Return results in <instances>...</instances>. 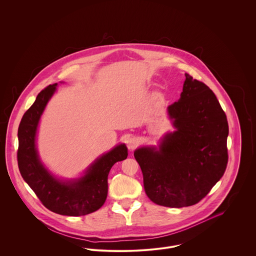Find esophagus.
<instances>
[{"label":"esophagus","instance_id":"esophagus-1","mask_svg":"<svg viewBox=\"0 0 256 256\" xmlns=\"http://www.w3.org/2000/svg\"><path fill=\"white\" fill-rule=\"evenodd\" d=\"M138 145V141L135 137H128L126 139V146L130 150H134Z\"/></svg>","mask_w":256,"mask_h":256}]
</instances>
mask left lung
Masks as SVG:
<instances>
[{
    "label": "left lung",
    "mask_w": 256,
    "mask_h": 256,
    "mask_svg": "<svg viewBox=\"0 0 256 256\" xmlns=\"http://www.w3.org/2000/svg\"><path fill=\"white\" fill-rule=\"evenodd\" d=\"M180 98L167 108L174 130L158 146H140L134 158L148 198L162 206L198 204L224 176L228 124L213 91L188 74Z\"/></svg>",
    "instance_id": "obj_1"
}]
</instances>
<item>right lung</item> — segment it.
<instances>
[{
  "label": "right lung",
  "mask_w": 256,
  "mask_h": 256,
  "mask_svg": "<svg viewBox=\"0 0 256 256\" xmlns=\"http://www.w3.org/2000/svg\"><path fill=\"white\" fill-rule=\"evenodd\" d=\"M62 84V82H61ZM58 84L47 86L26 111L18 128V166L22 178L49 210L65 216H84L97 211L108 196V176L112 166L128 158V148L119 144L98 156L82 176L61 180L42 163L36 148L41 116Z\"/></svg>",
  "instance_id": "obj_1"
}]
</instances>
